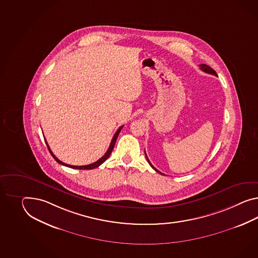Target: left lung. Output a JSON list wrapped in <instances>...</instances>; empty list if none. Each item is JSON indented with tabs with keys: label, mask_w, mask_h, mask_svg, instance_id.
Listing matches in <instances>:
<instances>
[{
	"label": "left lung",
	"mask_w": 258,
	"mask_h": 258,
	"mask_svg": "<svg viewBox=\"0 0 258 258\" xmlns=\"http://www.w3.org/2000/svg\"><path fill=\"white\" fill-rule=\"evenodd\" d=\"M200 68H201V70H202L203 72H205V73H207V74H210V75H214V76H217V74H216V72L214 71V69H212L210 66H208V65H206V64H201L200 65ZM145 157H146V158H147V161H148V163L150 164V166H151L152 168L154 169V170H156V171H157L158 173H160V174H162L159 170H157L153 165H152L151 162L149 161V159H148V157H147V156H146V154H145Z\"/></svg>",
	"instance_id": "left-lung-1"
}]
</instances>
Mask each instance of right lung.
Listing matches in <instances>:
<instances>
[{"label": "right lung", "instance_id": "1", "mask_svg": "<svg viewBox=\"0 0 258 258\" xmlns=\"http://www.w3.org/2000/svg\"><path fill=\"white\" fill-rule=\"evenodd\" d=\"M122 127L123 126H119V128L116 131V132L114 133V135H113V139H112V142H111V144H110V146H109V148H108V150H107L106 153L104 154V156L103 157H101L99 160H97L96 162L92 164H89V165H86V166H73V165H69V164L63 163L62 161H60L58 158L55 157V155L52 153V151L50 150V148H49V146L47 145V142L45 141V143H46V145H47V148H48V150L50 152L51 155H52V157H54V159L57 161V163L61 164L63 166H66V167H69V168H72V169H77V170H93L95 168H97V167H99L100 165L103 163L105 160H106L107 158L109 157V156L111 155V153L113 151V147H114V145H115V142H116V139L118 137V135H119V132H121V130H122Z\"/></svg>", "mask_w": 258, "mask_h": 258}]
</instances>
